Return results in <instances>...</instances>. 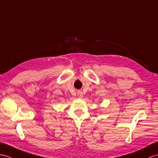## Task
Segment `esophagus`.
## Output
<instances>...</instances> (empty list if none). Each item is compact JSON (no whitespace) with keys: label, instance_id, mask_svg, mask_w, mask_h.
<instances>
[{"label":"esophagus","instance_id":"obj_1","mask_svg":"<svg viewBox=\"0 0 158 158\" xmlns=\"http://www.w3.org/2000/svg\"><path fill=\"white\" fill-rule=\"evenodd\" d=\"M78 96L80 97V98H81V97H83V94H82V91H78Z\"/></svg>","mask_w":158,"mask_h":158}]
</instances>
